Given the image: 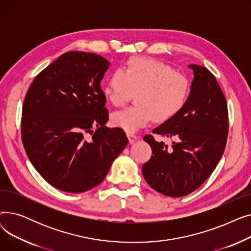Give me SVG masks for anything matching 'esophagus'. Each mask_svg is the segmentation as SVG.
I'll return each instance as SVG.
<instances>
[{"label":"esophagus","instance_id":"esophagus-1","mask_svg":"<svg viewBox=\"0 0 251 251\" xmlns=\"http://www.w3.org/2000/svg\"><path fill=\"white\" fill-rule=\"evenodd\" d=\"M127 137H128L129 143H133L137 139V136L135 134H132V133H127Z\"/></svg>","mask_w":251,"mask_h":251}]
</instances>
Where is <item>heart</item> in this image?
Wrapping results in <instances>:
<instances>
[{"instance_id":"obj_1","label":"heart","mask_w":251,"mask_h":251,"mask_svg":"<svg viewBox=\"0 0 251 251\" xmlns=\"http://www.w3.org/2000/svg\"><path fill=\"white\" fill-rule=\"evenodd\" d=\"M101 91L114 107H120L136 94L135 105L111 117L115 127L131 133L147 126L152 119L163 123L178 115L188 100L190 82L185 75L162 61L132 57L111 74Z\"/></svg>"}]
</instances>
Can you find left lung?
I'll list each match as a JSON object with an SVG mask.
<instances>
[{
  "instance_id": "left-lung-1",
  "label": "left lung",
  "mask_w": 251,
  "mask_h": 251,
  "mask_svg": "<svg viewBox=\"0 0 251 251\" xmlns=\"http://www.w3.org/2000/svg\"><path fill=\"white\" fill-rule=\"evenodd\" d=\"M193 70L190 95L183 110L152 130L153 134L174 138L171 149L148 134L152 151L142 166V175L155 191L171 197L187 195L214 172L227 143L228 107L215 75L202 66Z\"/></svg>"
}]
</instances>
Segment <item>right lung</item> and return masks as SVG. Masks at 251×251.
Segmentation results:
<instances>
[{"label":"right lung","instance_id":"1","mask_svg":"<svg viewBox=\"0 0 251 251\" xmlns=\"http://www.w3.org/2000/svg\"><path fill=\"white\" fill-rule=\"evenodd\" d=\"M110 63L68 51L39 72L25 96L24 150L37 172L65 192L80 193L105 178L128 143L121 128H108L100 81Z\"/></svg>","mask_w":251,"mask_h":251}]
</instances>
